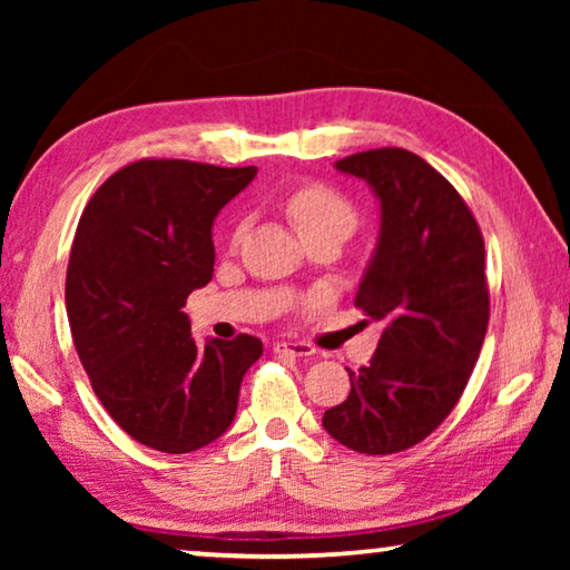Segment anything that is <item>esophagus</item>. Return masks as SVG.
Returning <instances> with one entry per match:
<instances>
[{
    "mask_svg": "<svg viewBox=\"0 0 570 570\" xmlns=\"http://www.w3.org/2000/svg\"><path fill=\"white\" fill-rule=\"evenodd\" d=\"M274 352L292 354V356H312L316 350H314V344H308V342H276Z\"/></svg>",
    "mask_w": 570,
    "mask_h": 570,
    "instance_id": "34e87169",
    "label": "esophagus"
}]
</instances>
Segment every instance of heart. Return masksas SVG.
<instances>
[{
  "instance_id": "obj_1",
  "label": "heart",
  "mask_w": 570,
  "mask_h": 570,
  "mask_svg": "<svg viewBox=\"0 0 570 570\" xmlns=\"http://www.w3.org/2000/svg\"><path fill=\"white\" fill-rule=\"evenodd\" d=\"M286 214L294 220L298 234L304 238L336 230V234H350L356 224V208L340 188L322 180H308L296 186L286 198ZM246 224H238L234 230V244L244 236Z\"/></svg>"
}]
</instances>
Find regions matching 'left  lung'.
Returning a JSON list of instances; mask_svg holds the SVG:
<instances>
[{
    "instance_id": "8db88e82",
    "label": "left lung",
    "mask_w": 570,
    "mask_h": 570,
    "mask_svg": "<svg viewBox=\"0 0 570 570\" xmlns=\"http://www.w3.org/2000/svg\"><path fill=\"white\" fill-rule=\"evenodd\" d=\"M382 206V234L354 306L384 330L324 430L364 455H392L435 432L455 407L490 320L485 240L455 186L404 148L336 160Z\"/></svg>"
}]
</instances>
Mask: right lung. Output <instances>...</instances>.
Segmentation results:
<instances>
[{"instance_id": "1", "label": "right lung", "mask_w": 570, "mask_h": 570, "mask_svg": "<svg viewBox=\"0 0 570 570\" xmlns=\"http://www.w3.org/2000/svg\"><path fill=\"white\" fill-rule=\"evenodd\" d=\"M256 176L142 158L92 193L75 230L65 304L77 356L110 417L140 445L180 455L224 435L262 340L198 346L183 312L214 276L210 226Z\"/></svg>"}]
</instances>
